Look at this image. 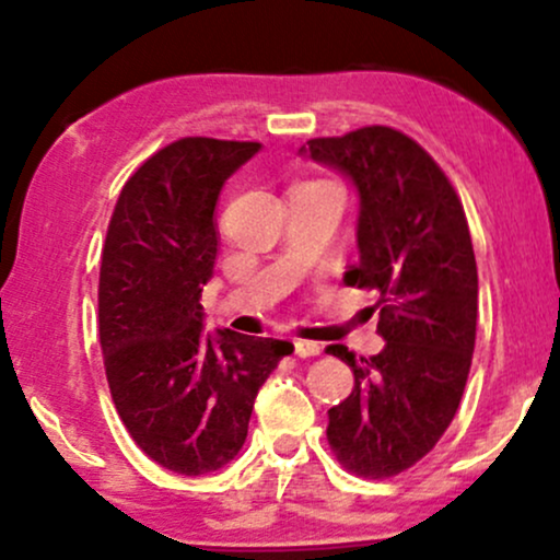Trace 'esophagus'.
<instances>
[{
    "instance_id": "1",
    "label": "esophagus",
    "mask_w": 560,
    "mask_h": 560,
    "mask_svg": "<svg viewBox=\"0 0 560 560\" xmlns=\"http://www.w3.org/2000/svg\"><path fill=\"white\" fill-rule=\"evenodd\" d=\"M324 350L318 342H307V339H294V352H298L300 358H313L318 355V352Z\"/></svg>"
}]
</instances>
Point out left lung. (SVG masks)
Returning a JSON list of instances; mask_svg holds the SVG:
<instances>
[{
  "label": "left lung",
  "mask_w": 560,
  "mask_h": 560,
  "mask_svg": "<svg viewBox=\"0 0 560 560\" xmlns=\"http://www.w3.org/2000/svg\"><path fill=\"white\" fill-rule=\"evenodd\" d=\"M307 152L361 195V260L345 284L374 289L387 342L369 361L326 347L355 374L350 397L329 410L326 436L347 471L387 479L440 442L464 397L479 311L471 234L453 184L402 131L365 126L311 139Z\"/></svg>",
  "instance_id": "1"
}]
</instances>
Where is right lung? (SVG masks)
<instances>
[{
  "mask_svg": "<svg viewBox=\"0 0 560 560\" xmlns=\"http://www.w3.org/2000/svg\"><path fill=\"white\" fill-rule=\"evenodd\" d=\"M258 141L186 137L158 150L115 202L100 268V345L120 421L155 464L184 477L240 453L255 397L292 342L202 334L218 255L215 202Z\"/></svg>",
  "mask_w": 560,
  "mask_h": 560,
  "instance_id": "right-lung-1",
  "label": "right lung"
}]
</instances>
